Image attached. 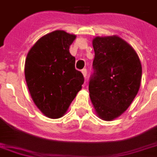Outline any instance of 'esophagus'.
<instances>
[{"label": "esophagus", "instance_id": "1", "mask_svg": "<svg viewBox=\"0 0 157 157\" xmlns=\"http://www.w3.org/2000/svg\"><path fill=\"white\" fill-rule=\"evenodd\" d=\"M82 75H83V76L86 79V75H87V71H86V69H83L82 71Z\"/></svg>", "mask_w": 157, "mask_h": 157}]
</instances>
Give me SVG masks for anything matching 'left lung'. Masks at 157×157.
Masks as SVG:
<instances>
[{
    "label": "left lung",
    "instance_id": "8db88e82",
    "mask_svg": "<svg viewBox=\"0 0 157 157\" xmlns=\"http://www.w3.org/2000/svg\"><path fill=\"white\" fill-rule=\"evenodd\" d=\"M93 47L90 98L100 119L112 121L128 109L138 94L142 66L135 50L119 36L95 37Z\"/></svg>",
    "mask_w": 157,
    "mask_h": 157
}]
</instances>
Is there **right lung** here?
Here are the masks:
<instances>
[{"mask_svg": "<svg viewBox=\"0 0 157 157\" xmlns=\"http://www.w3.org/2000/svg\"><path fill=\"white\" fill-rule=\"evenodd\" d=\"M75 37L63 30L52 31L37 40L26 57L25 75L30 96L52 119L66 113L84 82L69 50Z\"/></svg>", "mask_w": 157, "mask_h": 157, "instance_id": "add662e5", "label": "right lung"}]
</instances>
